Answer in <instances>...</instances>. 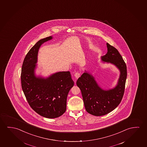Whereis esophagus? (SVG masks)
Here are the masks:
<instances>
[{
    "label": "esophagus",
    "instance_id": "obj_1",
    "mask_svg": "<svg viewBox=\"0 0 147 147\" xmlns=\"http://www.w3.org/2000/svg\"><path fill=\"white\" fill-rule=\"evenodd\" d=\"M80 73L78 72H76L74 74V76L76 79H77V78H78L79 77H80ZM76 82V80H75V82Z\"/></svg>",
    "mask_w": 147,
    "mask_h": 147
}]
</instances>
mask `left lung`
Instances as JSON below:
<instances>
[{
  "label": "left lung",
  "instance_id": "left-lung-1",
  "mask_svg": "<svg viewBox=\"0 0 147 147\" xmlns=\"http://www.w3.org/2000/svg\"><path fill=\"white\" fill-rule=\"evenodd\" d=\"M106 46L107 52L101 57V60L103 63L113 65L119 70L117 84L113 88L103 89L93 75L86 70L76 82L82 92L86 111L95 116L105 115L113 111L120 104L124 93L126 65L116 48L109 43Z\"/></svg>",
  "mask_w": 147,
  "mask_h": 147
}]
</instances>
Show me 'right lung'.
I'll return each mask as SVG.
<instances>
[{
  "label": "right lung",
  "mask_w": 147,
  "mask_h": 147,
  "mask_svg": "<svg viewBox=\"0 0 147 147\" xmlns=\"http://www.w3.org/2000/svg\"><path fill=\"white\" fill-rule=\"evenodd\" d=\"M53 36L42 38L30 49L23 63L21 80L23 93L32 109L43 117L54 119L66 111L67 98L74 86L69 71L55 73L47 77L36 76L38 50Z\"/></svg>",
  "instance_id": "add662e5"
}]
</instances>
